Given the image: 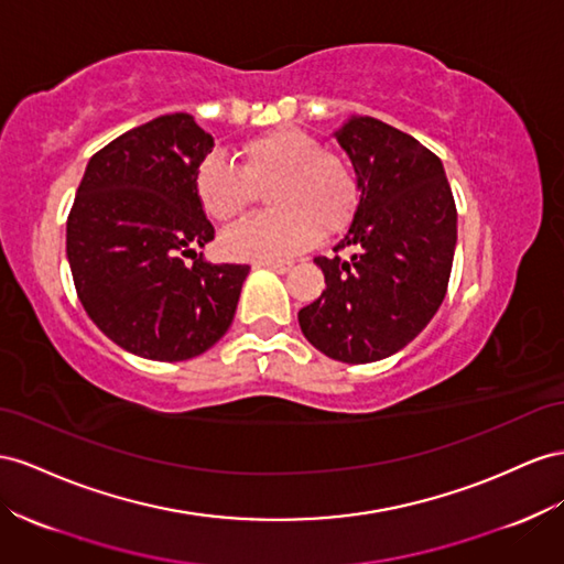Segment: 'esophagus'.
Segmentation results:
<instances>
[{"mask_svg":"<svg viewBox=\"0 0 564 564\" xmlns=\"http://www.w3.org/2000/svg\"><path fill=\"white\" fill-rule=\"evenodd\" d=\"M261 268H268V270H275V272H280V275H284V272H289L294 268V263L292 261H263V263H258Z\"/></svg>","mask_w":564,"mask_h":564,"instance_id":"obj_1","label":"esophagus"}]
</instances>
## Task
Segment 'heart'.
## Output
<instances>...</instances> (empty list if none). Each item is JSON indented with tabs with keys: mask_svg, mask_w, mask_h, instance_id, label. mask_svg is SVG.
I'll list each match as a JSON object with an SVG mask.
<instances>
[{
	"mask_svg": "<svg viewBox=\"0 0 564 564\" xmlns=\"http://www.w3.org/2000/svg\"><path fill=\"white\" fill-rule=\"evenodd\" d=\"M241 163L210 154L194 171V194L206 216L230 223L268 189L275 208L235 225L223 251L237 261H278L308 249L319 235L344 230L358 204L356 173L344 156L323 151L313 134L275 128L239 147Z\"/></svg>",
	"mask_w": 564,
	"mask_h": 564,
	"instance_id": "b5f03b06",
	"label": "heart"
}]
</instances>
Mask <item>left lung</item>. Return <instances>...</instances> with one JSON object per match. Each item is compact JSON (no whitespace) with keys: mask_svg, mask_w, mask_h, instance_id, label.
<instances>
[{"mask_svg":"<svg viewBox=\"0 0 564 564\" xmlns=\"http://www.w3.org/2000/svg\"><path fill=\"white\" fill-rule=\"evenodd\" d=\"M358 182V206L334 251L317 256L325 292L299 311L317 351L341 362H375L401 351L430 325L446 296L458 213L441 165L415 137L370 116L334 132Z\"/></svg>","mask_w":564,"mask_h":564,"instance_id":"left-lung-1","label":"left lung"}]
</instances>
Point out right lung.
Returning <instances> with one entry per match:
<instances>
[{"mask_svg":"<svg viewBox=\"0 0 564 564\" xmlns=\"http://www.w3.org/2000/svg\"><path fill=\"white\" fill-rule=\"evenodd\" d=\"M210 149L189 113L149 120L89 159L68 213L66 256L83 308L140 358L189 360L232 325L249 265L196 253L216 235L192 185Z\"/></svg>","mask_w":564,"mask_h":564,"instance_id":"add662e5","label":"right lung"}]
</instances>
